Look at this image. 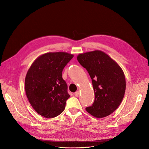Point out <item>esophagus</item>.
<instances>
[{"instance_id": "esophagus-1", "label": "esophagus", "mask_w": 149, "mask_h": 149, "mask_svg": "<svg viewBox=\"0 0 149 149\" xmlns=\"http://www.w3.org/2000/svg\"><path fill=\"white\" fill-rule=\"evenodd\" d=\"M74 94H75V96L76 97H78L79 94V91H77L74 93Z\"/></svg>"}]
</instances>
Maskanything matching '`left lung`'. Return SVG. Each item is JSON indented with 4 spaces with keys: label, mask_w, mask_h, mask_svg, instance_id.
I'll use <instances>...</instances> for the list:
<instances>
[{
    "label": "left lung",
    "mask_w": 149,
    "mask_h": 149,
    "mask_svg": "<svg viewBox=\"0 0 149 149\" xmlns=\"http://www.w3.org/2000/svg\"><path fill=\"white\" fill-rule=\"evenodd\" d=\"M77 60L88 71L91 79L95 99L86 111L102 118L112 113L124 98L126 81L120 66L101 50L80 53Z\"/></svg>",
    "instance_id": "8db88e82"
}]
</instances>
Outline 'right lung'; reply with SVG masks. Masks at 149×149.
<instances>
[{"instance_id":"1","label":"right lung","mask_w":149,"mask_h":149,"mask_svg":"<svg viewBox=\"0 0 149 149\" xmlns=\"http://www.w3.org/2000/svg\"><path fill=\"white\" fill-rule=\"evenodd\" d=\"M73 57L72 54L63 52L45 53L34 61L26 73V97L41 116L55 118L64 111L70 95L62 72Z\"/></svg>"}]
</instances>
